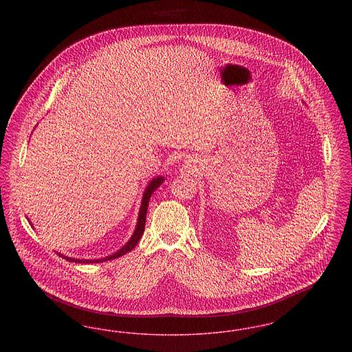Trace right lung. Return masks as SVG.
Masks as SVG:
<instances>
[{"instance_id": "1", "label": "right lung", "mask_w": 352, "mask_h": 352, "mask_svg": "<svg viewBox=\"0 0 352 352\" xmlns=\"http://www.w3.org/2000/svg\"><path fill=\"white\" fill-rule=\"evenodd\" d=\"M162 182H164V177H157V178H154L151 184H149V186L146 187V190H145V192H144V197H142V203H141V210H140V215H138V221H137L135 231H134L133 236L131 237V240H129L120 251L113 253V254H111V256H107V257H104V258H99V260H76V258H71V257L62 256V254H59V256L65 257L67 261H71V263H83V264L84 263H88V264H89V263H99V261L102 263V261L113 260V258H118L120 256H122V254L132 251L134 247L137 245V243H138V240L141 239L142 234H144L145 221H146V211H148V204H149V201H151V194L161 186Z\"/></svg>"}]
</instances>
